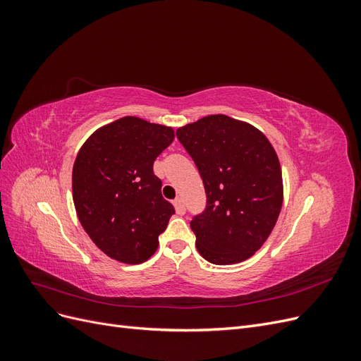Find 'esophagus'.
<instances>
[{"mask_svg": "<svg viewBox=\"0 0 361 361\" xmlns=\"http://www.w3.org/2000/svg\"><path fill=\"white\" fill-rule=\"evenodd\" d=\"M173 204H174V209H176V212H178L179 215H183V214H185V203H183V200H182L180 197H178L176 200H174Z\"/></svg>", "mask_w": 361, "mask_h": 361, "instance_id": "obj_1", "label": "esophagus"}]
</instances>
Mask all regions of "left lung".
I'll use <instances>...</instances> for the list:
<instances>
[{
    "label": "left lung",
    "instance_id": "obj_1",
    "mask_svg": "<svg viewBox=\"0 0 361 361\" xmlns=\"http://www.w3.org/2000/svg\"><path fill=\"white\" fill-rule=\"evenodd\" d=\"M176 137L197 166L206 192L204 211L190 223L199 253L215 265L253 256L281 209L274 147L255 126L223 114L182 126Z\"/></svg>",
    "mask_w": 361,
    "mask_h": 361
}]
</instances>
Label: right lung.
<instances>
[{"label":"right lung","instance_id":"1","mask_svg":"<svg viewBox=\"0 0 361 361\" xmlns=\"http://www.w3.org/2000/svg\"><path fill=\"white\" fill-rule=\"evenodd\" d=\"M173 140L171 128L128 116L97 129L80 149L75 209L106 256L135 265L157 251L174 207L162 197L154 162Z\"/></svg>","mask_w":361,"mask_h":361}]
</instances>
